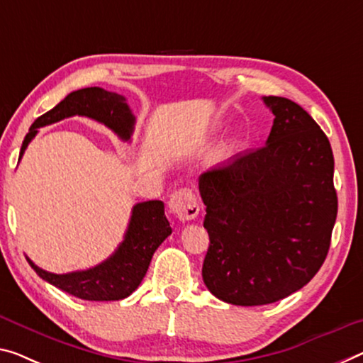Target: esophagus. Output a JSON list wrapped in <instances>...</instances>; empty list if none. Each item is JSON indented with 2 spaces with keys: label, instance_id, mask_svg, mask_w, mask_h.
Here are the masks:
<instances>
[{
  "label": "esophagus",
  "instance_id": "1",
  "mask_svg": "<svg viewBox=\"0 0 363 363\" xmlns=\"http://www.w3.org/2000/svg\"><path fill=\"white\" fill-rule=\"evenodd\" d=\"M170 213L180 220H191L199 213V206L196 196L191 189L188 188H180L172 194L169 201Z\"/></svg>",
  "mask_w": 363,
  "mask_h": 363
}]
</instances>
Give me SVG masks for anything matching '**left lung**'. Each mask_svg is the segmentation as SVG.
Returning a JSON list of instances; mask_svg holds the SVG:
<instances>
[{
    "instance_id": "left-lung-1",
    "label": "left lung",
    "mask_w": 363,
    "mask_h": 363,
    "mask_svg": "<svg viewBox=\"0 0 363 363\" xmlns=\"http://www.w3.org/2000/svg\"><path fill=\"white\" fill-rule=\"evenodd\" d=\"M274 115L266 146L199 177L209 248L203 281L227 303H274L325 263L337 216L331 144L286 97H263Z\"/></svg>"
}]
</instances>
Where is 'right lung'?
<instances>
[{"instance_id":"obj_1","label":"right lung","mask_w":363,"mask_h":363,"mask_svg":"<svg viewBox=\"0 0 363 363\" xmlns=\"http://www.w3.org/2000/svg\"><path fill=\"white\" fill-rule=\"evenodd\" d=\"M74 115L99 121L110 128L123 141L131 139L135 115L128 107L126 99L102 87H86L68 94L57 107L33 121L22 143L19 160L29 143L35 138L38 128L57 123ZM170 233L172 227L165 217L162 201H144L133 208L125 240L104 263L86 271L53 274L33 264L29 258L27 261L43 281L77 298L92 300V302L121 300L136 291L146 276L154 252Z\"/></svg>"}]
</instances>
